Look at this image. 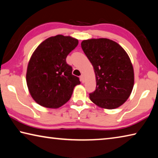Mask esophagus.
I'll use <instances>...</instances> for the list:
<instances>
[{"mask_svg":"<svg viewBox=\"0 0 158 158\" xmlns=\"http://www.w3.org/2000/svg\"><path fill=\"white\" fill-rule=\"evenodd\" d=\"M80 79H81V81L84 83V81H85V80H84V74H81V76H80Z\"/></svg>","mask_w":158,"mask_h":158,"instance_id":"34e87169","label":"esophagus"}]
</instances>
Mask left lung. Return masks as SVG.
Returning <instances> with one entry per match:
<instances>
[{
    "instance_id": "1",
    "label": "left lung",
    "mask_w": 158,
    "mask_h": 158,
    "mask_svg": "<svg viewBox=\"0 0 158 158\" xmlns=\"http://www.w3.org/2000/svg\"><path fill=\"white\" fill-rule=\"evenodd\" d=\"M81 45L96 77V89L89 94L90 100L108 109L122 105L134 85L133 67L127 53L116 42L106 38L87 40Z\"/></svg>"
}]
</instances>
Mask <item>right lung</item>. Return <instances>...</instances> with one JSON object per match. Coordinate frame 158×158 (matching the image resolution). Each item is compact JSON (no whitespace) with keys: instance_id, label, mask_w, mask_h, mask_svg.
I'll return each instance as SVG.
<instances>
[{"instance_id":"1","label":"right lung","mask_w":158,"mask_h":158,"mask_svg":"<svg viewBox=\"0 0 158 158\" xmlns=\"http://www.w3.org/2000/svg\"><path fill=\"white\" fill-rule=\"evenodd\" d=\"M79 42L58 35L45 40L29 60L26 82L32 98L40 105L58 108L70 99L74 88L81 82L72 74L66 58Z\"/></svg>"}]
</instances>
